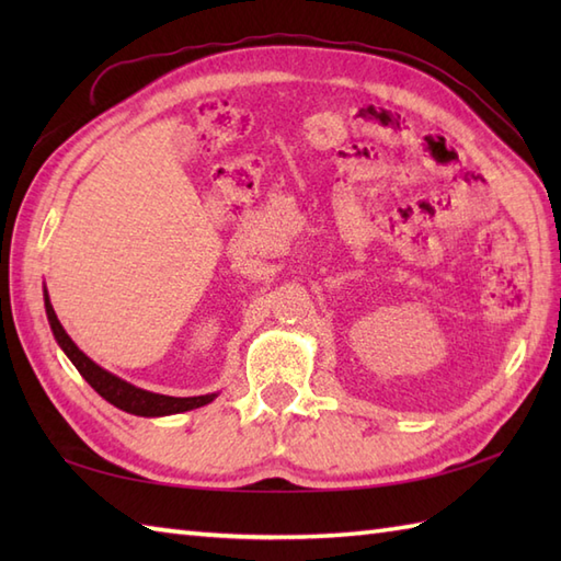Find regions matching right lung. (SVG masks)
Listing matches in <instances>:
<instances>
[{
    "label": "right lung",
    "instance_id": "right-lung-1",
    "mask_svg": "<svg viewBox=\"0 0 561 561\" xmlns=\"http://www.w3.org/2000/svg\"><path fill=\"white\" fill-rule=\"evenodd\" d=\"M45 313L47 320H50V328H53V335L57 340L59 347L65 350V354L71 359V364L77 366V371L87 378V383L99 392L101 398L108 400L115 408H121L129 414H139V416H161V414H175V412H187V410H195L202 408V404L211 402L217 396H199V398H171V396H159V392H149V390H141L135 388L133 383H127V380L117 378L113 374L105 371L99 364H93L87 354H83L71 337L65 332V328L59 325V320L55 316V308L47 299V291H45Z\"/></svg>",
    "mask_w": 561,
    "mask_h": 561
}]
</instances>
